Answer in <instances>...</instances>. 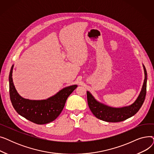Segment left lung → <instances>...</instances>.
Returning <instances> with one entry per match:
<instances>
[{"mask_svg": "<svg viewBox=\"0 0 154 154\" xmlns=\"http://www.w3.org/2000/svg\"><path fill=\"white\" fill-rule=\"evenodd\" d=\"M143 67L144 70L145 79L142 88L138 97L130 106L120 108H115L106 106V105L98 102L94 97V96L90 92L87 91V102L92 114L97 119L108 122H122V121L134 116L142 107L145 100V95H146L147 74L146 69L143 65Z\"/></svg>", "mask_w": 154, "mask_h": 154, "instance_id": "1", "label": "left lung"}]
</instances>
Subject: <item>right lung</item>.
<instances>
[{"label":"right lung","mask_w":154,"mask_h":154,"mask_svg":"<svg viewBox=\"0 0 154 154\" xmlns=\"http://www.w3.org/2000/svg\"><path fill=\"white\" fill-rule=\"evenodd\" d=\"M13 68L14 65L9 77L10 98L12 106L19 115L37 124H45L56 119L62 111L68 97L77 87V85L66 87L45 100L24 99L15 88L12 80Z\"/></svg>","instance_id":"add662e5"}]
</instances>
